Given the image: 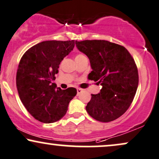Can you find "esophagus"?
I'll list each match as a JSON object with an SVG mask.
<instances>
[{
    "mask_svg": "<svg viewBox=\"0 0 159 159\" xmlns=\"http://www.w3.org/2000/svg\"><path fill=\"white\" fill-rule=\"evenodd\" d=\"M81 92H82V89H80V88H78V89H77V94L79 95L80 93H81Z\"/></svg>",
    "mask_w": 159,
    "mask_h": 159,
    "instance_id": "obj_1",
    "label": "esophagus"
}]
</instances>
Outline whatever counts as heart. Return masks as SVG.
<instances>
[{
  "label": "heart",
  "mask_w": 159,
  "mask_h": 159,
  "mask_svg": "<svg viewBox=\"0 0 159 159\" xmlns=\"http://www.w3.org/2000/svg\"><path fill=\"white\" fill-rule=\"evenodd\" d=\"M84 58H86V56L82 54V53H78V54L75 55V61H77L81 60V59H83Z\"/></svg>",
  "instance_id": "obj_1"
}]
</instances>
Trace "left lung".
Returning <instances> with one entry per match:
<instances>
[{
	"mask_svg": "<svg viewBox=\"0 0 159 159\" xmlns=\"http://www.w3.org/2000/svg\"><path fill=\"white\" fill-rule=\"evenodd\" d=\"M75 44L90 61L89 79L102 86L98 94H92L86 110L97 121L117 119L129 107L139 85L134 59L123 46L104 40L75 41Z\"/></svg>",
	"mask_w": 159,
	"mask_h": 159,
	"instance_id": "left-lung-1",
	"label": "left lung"
}]
</instances>
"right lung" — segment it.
<instances>
[{"instance_id": "right-lung-1", "label": "right lung", "mask_w": 159, "mask_h": 159, "mask_svg": "<svg viewBox=\"0 0 159 159\" xmlns=\"http://www.w3.org/2000/svg\"><path fill=\"white\" fill-rule=\"evenodd\" d=\"M74 46V40L43 41L29 49L20 58L16 74L19 97L39 121L53 123L62 118L77 94L73 87L61 89L52 83L59 64Z\"/></svg>"}]
</instances>
